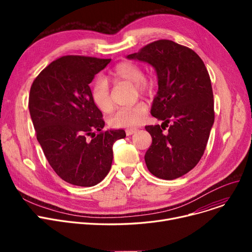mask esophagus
Segmentation results:
<instances>
[{"instance_id":"1","label":"esophagus","mask_w":252,"mask_h":252,"mask_svg":"<svg viewBox=\"0 0 252 252\" xmlns=\"http://www.w3.org/2000/svg\"><path fill=\"white\" fill-rule=\"evenodd\" d=\"M137 131H138V128H126V136H130V135L137 133Z\"/></svg>"}]
</instances>
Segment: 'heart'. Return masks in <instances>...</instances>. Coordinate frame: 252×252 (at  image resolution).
I'll return each mask as SVG.
<instances>
[{
  "label": "heart",
  "mask_w": 252,
  "mask_h": 252,
  "mask_svg": "<svg viewBox=\"0 0 252 252\" xmlns=\"http://www.w3.org/2000/svg\"><path fill=\"white\" fill-rule=\"evenodd\" d=\"M109 76L113 81H123L135 85L141 95H149L153 91L152 82L145 77L143 68L134 61H124L116 64L109 71ZM91 98L100 111L108 113L112 110L109 86L104 79H97L92 84ZM146 113V104L138 102L118 109L109 119V124L113 127H135L144 122Z\"/></svg>",
  "instance_id": "1"
}]
</instances>
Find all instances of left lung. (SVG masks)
Masks as SVG:
<instances>
[{
	"label": "left lung",
	"instance_id": "1",
	"mask_svg": "<svg viewBox=\"0 0 252 252\" xmlns=\"http://www.w3.org/2000/svg\"><path fill=\"white\" fill-rule=\"evenodd\" d=\"M127 58L151 64L158 77L151 114L163 123L145 126L152 137L145 154L149 171L163 180L186 175L201 159L215 122L213 88L202 59L169 39L150 43Z\"/></svg>",
	"mask_w": 252,
	"mask_h": 252
}]
</instances>
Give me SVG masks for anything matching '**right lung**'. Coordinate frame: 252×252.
<instances>
[{
    "label": "right lung",
    "instance_id": "obj_1",
    "mask_svg": "<svg viewBox=\"0 0 252 252\" xmlns=\"http://www.w3.org/2000/svg\"><path fill=\"white\" fill-rule=\"evenodd\" d=\"M111 59L67 55L34 78L29 107L36 139L51 167L65 182L92 187L109 173L113 144L124 129L103 130L90 84Z\"/></svg>",
    "mask_w": 252,
    "mask_h": 252
}]
</instances>
